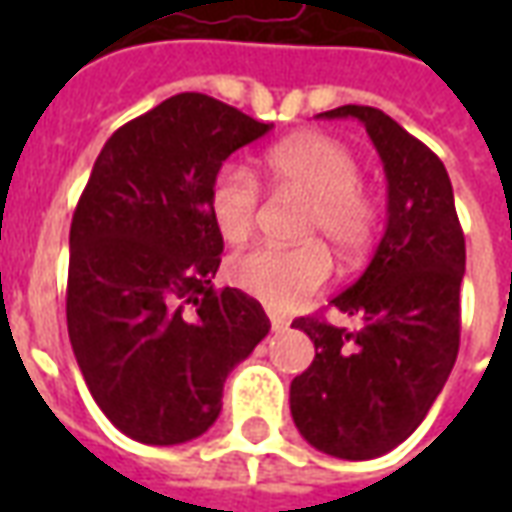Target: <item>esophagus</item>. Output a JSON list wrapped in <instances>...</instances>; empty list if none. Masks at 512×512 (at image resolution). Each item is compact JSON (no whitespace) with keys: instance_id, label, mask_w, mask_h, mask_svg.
Listing matches in <instances>:
<instances>
[{"instance_id":"esophagus-1","label":"esophagus","mask_w":512,"mask_h":512,"mask_svg":"<svg viewBox=\"0 0 512 512\" xmlns=\"http://www.w3.org/2000/svg\"><path fill=\"white\" fill-rule=\"evenodd\" d=\"M268 321H271V329H274V332H279V329H288L290 326V318H285V315L277 310H268Z\"/></svg>"}]
</instances>
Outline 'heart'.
Wrapping results in <instances>:
<instances>
[{"mask_svg": "<svg viewBox=\"0 0 512 512\" xmlns=\"http://www.w3.org/2000/svg\"><path fill=\"white\" fill-rule=\"evenodd\" d=\"M271 183L307 200L301 219L304 238H321L340 260H354L376 235L381 205L359 180V158L351 147L326 134H296L279 142L263 158ZM208 208L224 241L238 244L255 230L260 186L238 164L216 172ZM332 257L318 241L301 246L260 244L238 252L227 263L235 288L274 310H290L326 285Z\"/></svg>", "mask_w": 512, "mask_h": 512, "instance_id": "obj_1", "label": "heart"}]
</instances>
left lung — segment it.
Returning <instances> with one entry per match:
<instances>
[{
  "instance_id": "1",
  "label": "left lung",
  "mask_w": 512,
  "mask_h": 512,
  "mask_svg": "<svg viewBox=\"0 0 512 512\" xmlns=\"http://www.w3.org/2000/svg\"><path fill=\"white\" fill-rule=\"evenodd\" d=\"M356 117L384 161L386 230L365 274L332 307L359 329L323 318L293 326L315 343L312 365L290 384V414L315 450L370 461L406 441L439 397L461 343L466 241L439 156L373 106Z\"/></svg>"
}]
</instances>
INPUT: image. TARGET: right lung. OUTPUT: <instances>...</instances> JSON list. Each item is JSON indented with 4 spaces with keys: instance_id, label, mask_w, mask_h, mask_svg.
I'll list each match as a JSON object with an SVG mask.
<instances>
[{
    "instance_id": "add662e5",
    "label": "right lung",
    "mask_w": 512,
    "mask_h": 512,
    "mask_svg": "<svg viewBox=\"0 0 512 512\" xmlns=\"http://www.w3.org/2000/svg\"><path fill=\"white\" fill-rule=\"evenodd\" d=\"M268 131L211 95H172L109 136L79 197L73 354L98 408L142 444L211 428L230 370L271 329L260 301L213 288L224 241L208 208L222 161Z\"/></svg>"
}]
</instances>
